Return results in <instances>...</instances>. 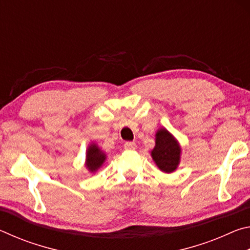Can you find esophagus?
<instances>
[{"label": "esophagus", "mask_w": 250, "mask_h": 250, "mask_svg": "<svg viewBox=\"0 0 250 250\" xmlns=\"http://www.w3.org/2000/svg\"><path fill=\"white\" fill-rule=\"evenodd\" d=\"M137 146H135L134 142H125V150H134Z\"/></svg>", "instance_id": "esophagus-1"}]
</instances>
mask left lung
<instances>
[{"instance_id": "left-lung-1", "label": "left lung", "mask_w": 250, "mask_h": 250, "mask_svg": "<svg viewBox=\"0 0 250 250\" xmlns=\"http://www.w3.org/2000/svg\"><path fill=\"white\" fill-rule=\"evenodd\" d=\"M151 156L162 172H174L180 164L181 147L175 138L166 128H161L155 134V146Z\"/></svg>"}]
</instances>
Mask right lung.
I'll list each match as a JSON object with an SVG mask.
<instances>
[{
  "mask_svg": "<svg viewBox=\"0 0 250 250\" xmlns=\"http://www.w3.org/2000/svg\"><path fill=\"white\" fill-rule=\"evenodd\" d=\"M105 158L107 155L99 149V146L96 143H91L86 153V167L89 172L95 173L104 163Z\"/></svg>",
  "mask_w": 250,
  "mask_h": 250,
  "instance_id": "obj_1",
  "label": "right lung"
}]
</instances>
